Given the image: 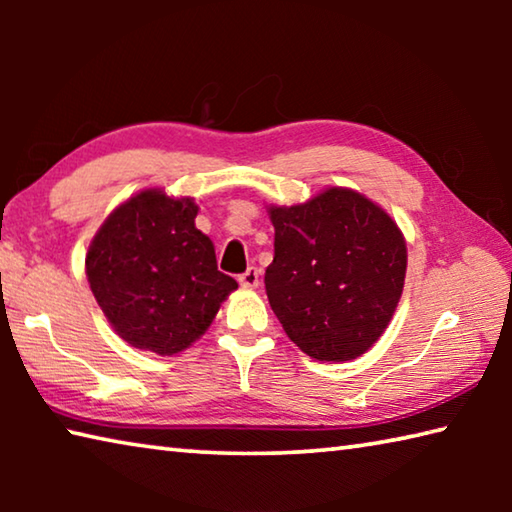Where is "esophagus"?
I'll list each match as a JSON object with an SVG mask.
<instances>
[{"label": "esophagus", "instance_id": "obj_1", "mask_svg": "<svg viewBox=\"0 0 512 512\" xmlns=\"http://www.w3.org/2000/svg\"><path fill=\"white\" fill-rule=\"evenodd\" d=\"M239 284H241V287H244V289H255L257 284H259V271H257V268H255V266L246 268V271L239 275Z\"/></svg>", "mask_w": 512, "mask_h": 512}]
</instances>
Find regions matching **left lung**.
<instances>
[{
    "instance_id": "left-lung-1",
    "label": "left lung",
    "mask_w": 512,
    "mask_h": 512,
    "mask_svg": "<svg viewBox=\"0 0 512 512\" xmlns=\"http://www.w3.org/2000/svg\"><path fill=\"white\" fill-rule=\"evenodd\" d=\"M268 212L275 257L264 284L284 332L311 359L361 357L384 334L402 296L400 228L379 205L341 187Z\"/></svg>"
}]
</instances>
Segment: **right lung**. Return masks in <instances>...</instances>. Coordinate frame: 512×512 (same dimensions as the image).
<instances>
[{
	"mask_svg": "<svg viewBox=\"0 0 512 512\" xmlns=\"http://www.w3.org/2000/svg\"><path fill=\"white\" fill-rule=\"evenodd\" d=\"M192 198L160 189L128 198L92 239L85 271L121 339L176 354L201 336L237 282L216 268L210 237L196 230Z\"/></svg>",
	"mask_w": 512,
	"mask_h": 512,
	"instance_id": "obj_1",
	"label": "right lung"
}]
</instances>
